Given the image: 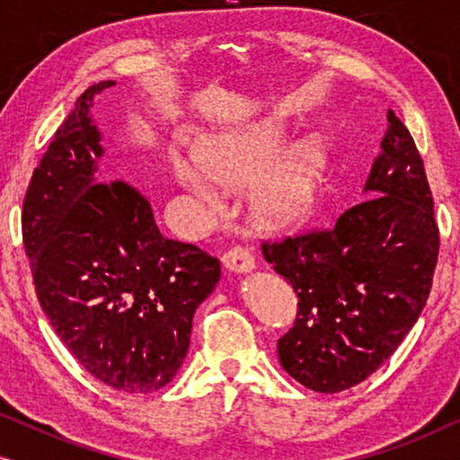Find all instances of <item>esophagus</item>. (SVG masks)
<instances>
[{
	"label": "esophagus",
	"mask_w": 460,
	"mask_h": 460,
	"mask_svg": "<svg viewBox=\"0 0 460 460\" xmlns=\"http://www.w3.org/2000/svg\"><path fill=\"white\" fill-rule=\"evenodd\" d=\"M224 266L230 270V272H251V270L255 268V257L251 253L249 249L241 247V244H236V247H230L226 251L224 257H222Z\"/></svg>",
	"instance_id": "esophagus-1"
}]
</instances>
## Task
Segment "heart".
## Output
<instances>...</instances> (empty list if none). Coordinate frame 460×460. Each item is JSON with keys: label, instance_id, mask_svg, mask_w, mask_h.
<instances>
[{"label": "heart", "instance_id": "1", "mask_svg": "<svg viewBox=\"0 0 460 460\" xmlns=\"http://www.w3.org/2000/svg\"><path fill=\"white\" fill-rule=\"evenodd\" d=\"M287 142L285 121L260 119L205 137L199 153L173 155V169L181 184L211 211L222 203L226 188L244 184L255 175L251 211L266 228H282L312 211L326 169V155L316 144H301L269 166Z\"/></svg>", "mask_w": 460, "mask_h": 460}]
</instances>
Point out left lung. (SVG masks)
<instances>
[{"label":"left lung","mask_w":460,"mask_h":460,"mask_svg":"<svg viewBox=\"0 0 460 460\" xmlns=\"http://www.w3.org/2000/svg\"><path fill=\"white\" fill-rule=\"evenodd\" d=\"M389 128L367 180L370 197L329 230L263 243L297 295L293 329L279 339L282 368L301 385L337 394L375 373L417 323L429 297L439 230L423 159L411 131Z\"/></svg>","instance_id":"1"}]
</instances>
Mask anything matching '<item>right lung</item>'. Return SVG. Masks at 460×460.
I'll return each instance as SVG.
<instances>
[{
    "label": "right lung",
    "mask_w": 460,
    "mask_h": 460,
    "mask_svg": "<svg viewBox=\"0 0 460 460\" xmlns=\"http://www.w3.org/2000/svg\"><path fill=\"white\" fill-rule=\"evenodd\" d=\"M81 93L35 167L22 243L41 310L81 367L123 394L165 387L184 362L219 260L165 238L142 192L100 172L93 96Z\"/></svg>",
    "instance_id": "obj_1"
}]
</instances>
